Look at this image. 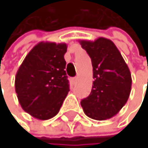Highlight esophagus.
<instances>
[{
	"label": "esophagus",
	"instance_id": "esophagus-1",
	"mask_svg": "<svg viewBox=\"0 0 148 148\" xmlns=\"http://www.w3.org/2000/svg\"><path fill=\"white\" fill-rule=\"evenodd\" d=\"M77 80H78V77H74V78L71 79V82H72L73 84H75L76 82H77Z\"/></svg>",
	"mask_w": 148,
	"mask_h": 148
}]
</instances>
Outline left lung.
<instances>
[{
	"instance_id": "left-lung-1",
	"label": "left lung",
	"mask_w": 148,
	"mask_h": 148,
	"mask_svg": "<svg viewBox=\"0 0 148 148\" xmlns=\"http://www.w3.org/2000/svg\"><path fill=\"white\" fill-rule=\"evenodd\" d=\"M92 59V88L80 102L86 116L96 121L114 117L130 96V69L112 40L98 38L95 42L79 40Z\"/></svg>"
}]
</instances>
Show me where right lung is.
I'll use <instances>...</instances> for the list:
<instances>
[{"instance_id":"obj_1","label":"right lung","mask_w":148,"mask_h":148,"mask_svg":"<svg viewBox=\"0 0 148 148\" xmlns=\"http://www.w3.org/2000/svg\"><path fill=\"white\" fill-rule=\"evenodd\" d=\"M66 43L42 42L31 49L16 75L14 87L22 108L46 121L59 112L69 91Z\"/></svg>"}]
</instances>
